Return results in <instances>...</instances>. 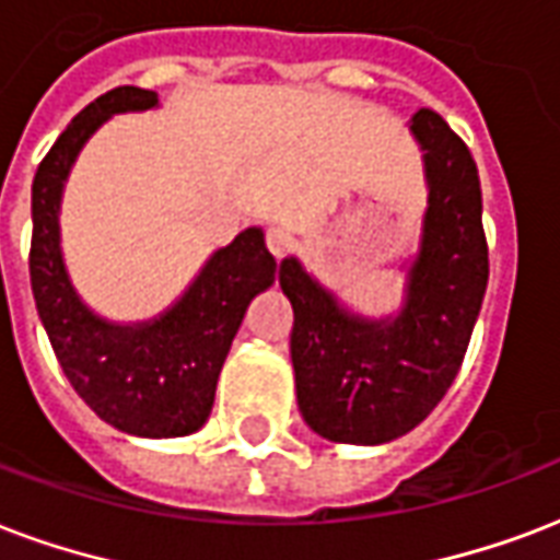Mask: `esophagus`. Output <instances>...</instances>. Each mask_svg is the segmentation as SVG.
<instances>
[{
  "label": "esophagus",
  "instance_id": "34e87169",
  "mask_svg": "<svg viewBox=\"0 0 560 560\" xmlns=\"http://www.w3.org/2000/svg\"><path fill=\"white\" fill-rule=\"evenodd\" d=\"M264 241H267V249H270V255L276 258V261H281L284 255L290 252V246H293V241H290V234L284 232V229H279V225H272V229H267V234H264Z\"/></svg>",
  "mask_w": 560,
  "mask_h": 560
}]
</instances>
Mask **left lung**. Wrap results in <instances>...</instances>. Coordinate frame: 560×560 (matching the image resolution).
Wrapping results in <instances>:
<instances>
[{
	"label": "left lung",
	"instance_id": "8db88e82",
	"mask_svg": "<svg viewBox=\"0 0 560 560\" xmlns=\"http://www.w3.org/2000/svg\"><path fill=\"white\" fill-rule=\"evenodd\" d=\"M411 131L425 152L429 211L399 317H355L296 258L279 267L299 411L326 441L373 446L420 425L455 382L488 290L476 161L438 110H417Z\"/></svg>",
	"mask_w": 560,
	"mask_h": 560
}]
</instances>
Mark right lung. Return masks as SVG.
I'll return each mask as SVG.
<instances>
[{
    "mask_svg": "<svg viewBox=\"0 0 560 560\" xmlns=\"http://www.w3.org/2000/svg\"><path fill=\"white\" fill-rule=\"evenodd\" d=\"M158 93L122 84L102 93L55 140L32 185V293L55 358L75 394L114 429L140 438H185L211 413L234 335L276 279L261 229H246L205 264L185 296L155 323L114 326L81 305L61 258L63 178L84 140L119 110L155 108Z\"/></svg>",
    "mask_w": 560,
    "mask_h": 560,
    "instance_id": "right-lung-1",
    "label": "right lung"
}]
</instances>
